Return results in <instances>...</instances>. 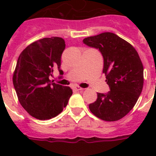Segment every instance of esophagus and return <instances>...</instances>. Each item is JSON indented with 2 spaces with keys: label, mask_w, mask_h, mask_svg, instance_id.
Here are the masks:
<instances>
[{
  "label": "esophagus",
  "mask_w": 156,
  "mask_h": 156,
  "mask_svg": "<svg viewBox=\"0 0 156 156\" xmlns=\"http://www.w3.org/2000/svg\"><path fill=\"white\" fill-rule=\"evenodd\" d=\"M74 90H83V88H82V87H80L77 86V87H74Z\"/></svg>",
  "instance_id": "1"
}]
</instances>
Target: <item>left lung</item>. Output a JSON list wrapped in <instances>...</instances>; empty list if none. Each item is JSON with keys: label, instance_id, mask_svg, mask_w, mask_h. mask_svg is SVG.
Here are the masks:
<instances>
[{"label": "left lung", "instance_id": "obj_1", "mask_svg": "<svg viewBox=\"0 0 156 156\" xmlns=\"http://www.w3.org/2000/svg\"><path fill=\"white\" fill-rule=\"evenodd\" d=\"M99 49L104 58L103 73L109 87L108 93H97L89 108L98 118L115 121L126 116L138 101L143 87V66L135 48L118 35L101 33L83 40Z\"/></svg>", "mask_w": 156, "mask_h": 156}]
</instances>
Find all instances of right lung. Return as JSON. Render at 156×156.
Instances as JSON below:
<instances>
[{
    "mask_svg": "<svg viewBox=\"0 0 156 156\" xmlns=\"http://www.w3.org/2000/svg\"><path fill=\"white\" fill-rule=\"evenodd\" d=\"M66 48L60 37L44 38L21 52L13 76L18 100L30 116L39 120L55 117L66 108L73 91L50 81L54 69H61V56Z\"/></svg>",
    "mask_w": 156,
    "mask_h": 156,
    "instance_id": "add662e5",
    "label": "right lung"
}]
</instances>
